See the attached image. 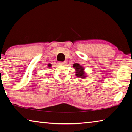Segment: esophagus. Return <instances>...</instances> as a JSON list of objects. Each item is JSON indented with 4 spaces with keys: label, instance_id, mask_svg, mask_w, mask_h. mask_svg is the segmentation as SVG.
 Instances as JSON below:
<instances>
[{
    "label": "esophagus",
    "instance_id": "esophagus-1",
    "mask_svg": "<svg viewBox=\"0 0 132 132\" xmlns=\"http://www.w3.org/2000/svg\"><path fill=\"white\" fill-rule=\"evenodd\" d=\"M58 63H59L60 65H66V64H67V62L65 61L64 62H59Z\"/></svg>",
    "mask_w": 132,
    "mask_h": 132
}]
</instances>
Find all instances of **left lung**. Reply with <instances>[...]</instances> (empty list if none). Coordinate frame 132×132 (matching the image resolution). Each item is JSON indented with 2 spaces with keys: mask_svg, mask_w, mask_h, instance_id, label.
I'll return each mask as SVG.
<instances>
[{
  "mask_svg": "<svg viewBox=\"0 0 132 132\" xmlns=\"http://www.w3.org/2000/svg\"><path fill=\"white\" fill-rule=\"evenodd\" d=\"M73 67L75 69V70H76L75 75L77 77H80V78H81V79H86V78L87 77V76L86 73H85L84 67H82V66L80 65V64L75 63L74 64H73Z\"/></svg>",
  "mask_w": 132,
  "mask_h": 132,
  "instance_id": "1",
  "label": "left lung"
}]
</instances>
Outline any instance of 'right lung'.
Wrapping results in <instances>:
<instances>
[{"instance_id":"right-lung-1","label":"right lung","mask_w":132,"mask_h":132,"mask_svg":"<svg viewBox=\"0 0 132 132\" xmlns=\"http://www.w3.org/2000/svg\"><path fill=\"white\" fill-rule=\"evenodd\" d=\"M48 68H51V67L52 66V64H48Z\"/></svg>"}]
</instances>
